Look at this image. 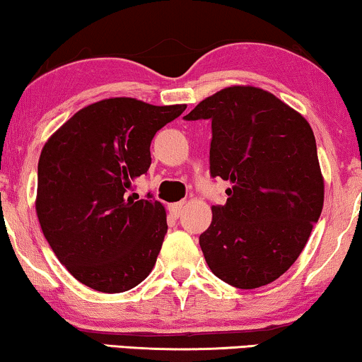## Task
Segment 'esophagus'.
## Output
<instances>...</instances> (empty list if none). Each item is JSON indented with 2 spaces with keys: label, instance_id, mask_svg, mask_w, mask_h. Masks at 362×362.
Wrapping results in <instances>:
<instances>
[{
  "label": "esophagus",
  "instance_id": "34e87169",
  "mask_svg": "<svg viewBox=\"0 0 362 362\" xmlns=\"http://www.w3.org/2000/svg\"><path fill=\"white\" fill-rule=\"evenodd\" d=\"M182 207H185V202H175V204L168 206V209H170V214L173 217H180L182 212Z\"/></svg>",
  "mask_w": 362,
  "mask_h": 362
}]
</instances>
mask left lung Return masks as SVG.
Returning a JSON list of instances; mask_svg holds the SVG:
<instances>
[{"instance_id":"8db88e82","label":"left lung","mask_w":362,"mask_h":362,"mask_svg":"<svg viewBox=\"0 0 362 362\" xmlns=\"http://www.w3.org/2000/svg\"><path fill=\"white\" fill-rule=\"evenodd\" d=\"M185 120H211V176L230 182L199 235L207 265L235 288L272 284L298 259L323 209L310 123L274 93L244 86L207 97Z\"/></svg>"}]
</instances>
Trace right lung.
I'll use <instances>...</instances> for the list:
<instances>
[{"label":"right lung","mask_w":362,"mask_h":362,"mask_svg":"<svg viewBox=\"0 0 362 362\" xmlns=\"http://www.w3.org/2000/svg\"><path fill=\"white\" fill-rule=\"evenodd\" d=\"M186 110L136 98H105L78 110L41 151L36 212L59 262L103 293L150 275L168 224L160 201L138 199L132 182L151 165L153 136Z\"/></svg>","instance_id":"obj_1"}]
</instances>
